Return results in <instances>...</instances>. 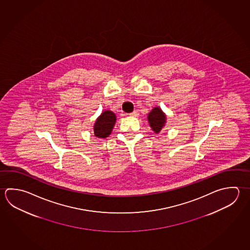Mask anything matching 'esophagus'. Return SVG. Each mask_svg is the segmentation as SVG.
Listing matches in <instances>:
<instances>
[{
  "label": "esophagus",
  "instance_id": "esophagus-1",
  "mask_svg": "<svg viewBox=\"0 0 250 250\" xmlns=\"http://www.w3.org/2000/svg\"><path fill=\"white\" fill-rule=\"evenodd\" d=\"M138 111H137V110H135V111H134V112H132V113H130V114H129V115H130V116H133V117H136V116H138Z\"/></svg>",
  "mask_w": 250,
  "mask_h": 250
}]
</instances>
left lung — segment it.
Masks as SVG:
<instances>
[{
	"label": "left lung",
	"instance_id": "left-lung-1",
	"mask_svg": "<svg viewBox=\"0 0 250 250\" xmlns=\"http://www.w3.org/2000/svg\"><path fill=\"white\" fill-rule=\"evenodd\" d=\"M166 115L159 107H155L148 114V121L150 123V127L155 133H159L165 126L166 123Z\"/></svg>",
	"mask_w": 250,
	"mask_h": 250
}]
</instances>
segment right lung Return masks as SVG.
<instances>
[{
	"label": "right lung",
	"instance_id": "right-lung-1",
	"mask_svg": "<svg viewBox=\"0 0 250 250\" xmlns=\"http://www.w3.org/2000/svg\"><path fill=\"white\" fill-rule=\"evenodd\" d=\"M116 121L115 114L111 111H104L96 121L94 135L100 138H105L111 134Z\"/></svg>",
	"mask_w": 250,
	"mask_h": 250
}]
</instances>
